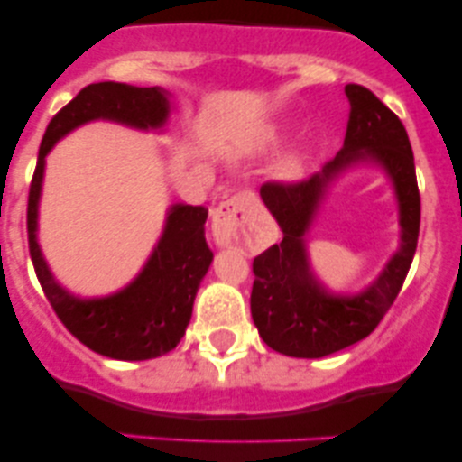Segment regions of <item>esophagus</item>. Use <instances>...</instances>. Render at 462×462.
Wrapping results in <instances>:
<instances>
[{"label":"esophagus","instance_id":"34e87169","mask_svg":"<svg viewBox=\"0 0 462 462\" xmlns=\"http://www.w3.org/2000/svg\"><path fill=\"white\" fill-rule=\"evenodd\" d=\"M252 195L238 193L232 199L224 201L213 215V238L217 245L227 247L236 241L238 232L245 224L249 208H252Z\"/></svg>","mask_w":462,"mask_h":462}]
</instances>
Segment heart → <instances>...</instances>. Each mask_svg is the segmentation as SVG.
Here are the masks:
<instances>
[{
    "label": "heart",
    "instance_id": "1",
    "mask_svg": "<svg viewBox=\"0 0 462 462\" xmlns=\"http://www.w3.org/2000/svg\"><path fill=\"white\" fill-rule=\"evenodd\" d=\"M284 173H293V164H286V167H284Z\"/></svg>",
    "mask_w": 462,
    "mask_h": 462
}]
</instances>
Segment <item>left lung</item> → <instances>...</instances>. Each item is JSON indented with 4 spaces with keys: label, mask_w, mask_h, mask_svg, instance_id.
<instances>
[{
    "label": "left lung",
    "mask_w": 462,
    "mask_h": 462,
    "mask_svg": "<svg viewBox=\"0 0 462 462\" xmlns=\"http://www.w3.org/2000/svg\"><path fill=\"white\" fill-rule=\"evenodd\" d=\"M346 95L347 132L337 156L309 180L261 187L282 241L254 258L249 304L263 341L284 356L321 358L369 337L400 293L417 249L421 199L406 128L369 88L347 84ZM358 166L383 172L394 190L401 247L367 287L337 294L316 278L308 245L333 184Z\"/></svg>",
    "instance_id": "1"
}]
</instances>
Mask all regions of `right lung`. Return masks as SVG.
I'll use <instances>...</instances> for the list:
<instances>
[{
    "mask_svg": "<svg viewBox=\"0 0 462 462\" xmlns=\"http://www.w3.org/2000/svg\"><path fill=\"white\" fill-rule=\"evenodd\" d=\"M171 115V93L121 82L88 84L47 125L28 198V243L36 278L58 319L79 343L115 360H150L171 352L187 332L199 282L213 263L204 236L208 208L171 204L150 258L124 289L102 298L71 293L51 273L39 245V204L45 156L69 132L91 121L134 130H161Z\"/></svg>",
    "mask_w": 462,
    "mask_h": 462,
    "instance_id": "right-lung-1",
    "label": "right lung"
}]
</instances>
